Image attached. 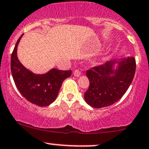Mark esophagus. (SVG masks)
<instances>
[{
    "mask_svg": "<svg viewBox=\"0 0 149 149\" xmlns=\"http://www.w3.org/2000/svg\"><path fill=\"white\" fill-rule=\"evenodd\" d=\"M73 75L76 77H79L81 76V71L79 70H76V71H74V72H73Z\"/></svg>",
    "mask_w": 149,
    "mask_h": 149,
    "instance_id": "1",
    "label": "esophagus"
}]
</instances>
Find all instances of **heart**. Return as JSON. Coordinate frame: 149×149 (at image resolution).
Returning <instances> with one entry per match:
<instances>
[{
    "mask_svg": "<svg viewBox=\"0 0 149 149\" xmlns=\"http://www.w3.org/2000/svg\"><path fill=\"white\" fill-rule=\"evenodd\" d=\"M95 61H97V59H95Z\"/></svg>",
    "mask_w": 149,
    "mask_h": 149,
    "instance_id": "1",
    "label": "heart"
}]
</instances>
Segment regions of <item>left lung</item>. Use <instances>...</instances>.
Instances as JSON below:
<instances>
[{"mask_svg":"<svg viewBox=\"0 0 149 149\" xmlns=\"http://www.w3.org/2000/svg\"><path fill=\"white\" fill-rule=\"evenodd\" d=\"M135 71L136 61L133 56H122L88 70L86 76L90 86L84 93L86 102L94 108L115 103L130 87Z\"/></svg>","mask_w":149,"mask_h":149,"instance_id":"1","label":"left lung"}]
</instances>
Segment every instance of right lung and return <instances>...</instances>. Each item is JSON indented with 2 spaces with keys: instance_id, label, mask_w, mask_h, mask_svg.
Wrapping results in <instances>:
<instances>
[{
  "instance_id": "obj_1",
  "label": "right lung",
  "mask_w": 149,
  "mask_h": 149,
  "mask_svg": "<svg viewBox=\"0 0 149 149\" xmlns=\"http://www.w3.org/2000/svg\"><path fill=\"white\" fill-rule=\"evenodd\" d=\"M23 34L17 41L11 55V72L15 84L22 95L29 102L40 107L52 104L58 96L63 81L71 75V71L52 68L43 74L34 73L25 68L17 56V46Z\"/></svg>"
}]
</instances>
